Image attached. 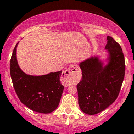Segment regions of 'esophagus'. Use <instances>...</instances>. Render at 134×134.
I'll return each instance as SVG.
<instances>
[{
  "instance_id": "1",
  "label": "esophagus",
  "mask_w": 134,
  "mask_h": 134,
  "mask_svg": "<svg viewBox=\"0 0 134 134\" xmlns=\"http://www.w3.org/2000/svg\"><path fill=\"white\" fill-rule=\"evenodd\" d=\"M80 72L79 67H77L75 65H72L70 66L64 73L62 75V78H63V81H65L67 83H69V79L71 78V77L75 75H78Z\"/></svg>"
}]
</instances>
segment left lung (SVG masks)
Wrapping results in <instances>:
<instances>
[{"label": "left lung", "mask_w": 134, "mask_h": 134, "mask_svg": "<svg viewBox=\"0 0 134 134\" xmlns=\"http://www.w3.org/2000/svg\"><path fill=\"white\" fill-rule=\"evenodd\" d=\"M106 49L110 54L109 64L102 67L97 57L80 63L82 79L77 85L79 105L84 113L94 115L108 108L116 100L125 75V59L121 46L107 36Z\"/></svg>", "instance_id": "1"}]
</instances>
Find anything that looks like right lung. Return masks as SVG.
Returning a JSON list of instances; mask_svg holds the SVG:
<instances>
[{"label": "right lung", "mask_w": 134, "mask_h": 134, "mask_svg": "<svg viewBox=\"0 0 134 134\" xmlns=\"http://www.w3.org/2000/svg\"><path fill=\"white\" fill-rule=\"evenodd\" d=\"M12 52L10 72L12 84L20 102L35 112L48 114L57 108L63 93L60 77L62 71L42 76L27 75L21 71L16 59V47Z\"/></svg>", "instance_id": "obj_1"}]
</instances>
